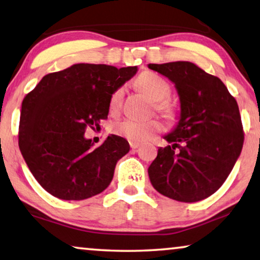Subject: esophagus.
<instances>
[{
	"instance_id": "1",
	"label": "esophagus",
	"mask_w": 260,
	"mask_h": 260,
	"mask_svg": "<svg viewBox=\"0 0 260 260\" xmlns=\"http://www.w3.org/2000/svg\"><path fill=\"white\" fill-rule=\"evenodd\" d=\"M129 145H131V148H132V149H133V150L138 149V148L140 147V145H139V143H137V142H131Z\"/></svg>"
}]
</instances>
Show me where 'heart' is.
<instances>
[{"label": "heart", "instance_id": "heart-1", "mask_svg": "<svg viewBox=\"0 0 260 260\" xmlns=\"http://www.w3.org/2000/svg\"><path fill=\"white\" fill-rule=\"evenodd\" d=\"M139 86L148 97L156 102V109L160 112L167 113L169 111L168 104L163 102L170 93V86L168 82L154 73H145L139 77ZM123 88H119L112 93L110 98V109L112 111L118 110L121 106ZM114 133L125 138L131 142H143L149 139L152 134L162 129V125L156 119L150 120H134V119H125L119 121L113 127Z\"/></svg>", "mask_w": 260, "mask_h": 260}]
</instances>
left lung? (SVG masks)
Listing matches in <instances>:
<instances>
[{
  "label": "left lung",
  "mask_w": 260,
  "mask_h": 260,
  "mask_svg": "<svg viewBox=\"0 0 260 260\" xmlns=\"http://www.w3.org/2000/svg\"><path fill=\"white\" fill-rule=\"evenodd\" d=\"M148 68L175 84L180 104L175 128L163 137L171 146L160 147L148 168L150 183L182 203L206 199L222 186L241 155L244 135L237 102L219 77L189 61Z\"/></svg>",
  "instance_id": "1"
}]
</instances>
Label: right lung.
Masks as SVG:
<instances>
[{
	"instance_id": "obj_1",
	"label": "right lung",
	"mask_w": 260,
	"mask_h": 260,
	"mask_svg": "<svg viewBox=\"0 0 260 260\" xmlns=\"http://www.w3.org/2000/svg\"><path fill=\"white\" fill-rule=\"evenodd\" d=\"M138 67L76 63L45 75L22 103L18 145L41 186L62 200H84L109 186L117 162L129 151L126 139L111 134L101 146L86 127L108 118L110 98Z\"/></svg>"
}]
</instances>
